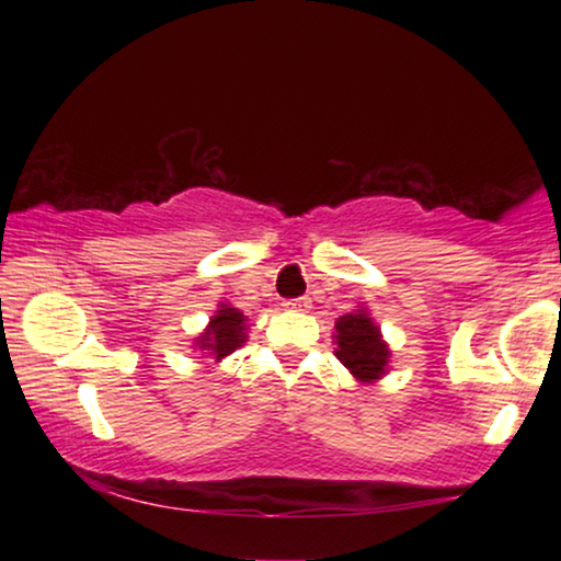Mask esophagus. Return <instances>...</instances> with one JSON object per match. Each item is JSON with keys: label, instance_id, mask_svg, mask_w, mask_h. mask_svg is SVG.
I'll use <instances>...</instances> for the list:
<instances>
[{"label": "esophagus", "instance_id": "obj_1", "mask_svg": "<svg viewBox=\"0 0 561 561\" xmlns=\"http://www.w3.org/2000/svg\"><path fill=\"white\" fill-rule=\"evenodd\" d=\"M286 309L288 311H309L311 309V298H294V301H286Z\"/></svg>", "mask_w": 561, "mask_h": 561}]
</instances>
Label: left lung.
<instances>
[{
    "label": "left lung",
    "instance_id": "left-lung-1",
    "mask_svg": "<svg viewBox=\"0 0 561 561\" xmlns=\"http://www.w3.org/2000/svg\"><path fill=\"white\" fill-rule=\"evenodd\" d=\"M332 340L336 344V359L347 367L359 386H373L386 378L390 370V347L365 306H357L355 311L334 321Z\"/></svg>",
    "mask_w": 561,
    "mask_h": 561
}]
</instances>
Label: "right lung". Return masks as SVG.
Wrapping results in <instances>:
<instances>
[{
	"label": "right lung",
	"mask_w": 561,
	"mask_h": 561,
	"mask_svg": "<svg viewBox=\"0 0 561 561\" xmlns=\"http://www.w3.org/2000/svg\"><path fill=\"white\" fill-rule=\"evenodd\" d=\"M248 317L240 309H234L227 301H219L204 332L194 336V350L214 359V363H221V359L248 342Z\"/></svg>",
	"instance_id": "obj_1"
}]
</instances>
